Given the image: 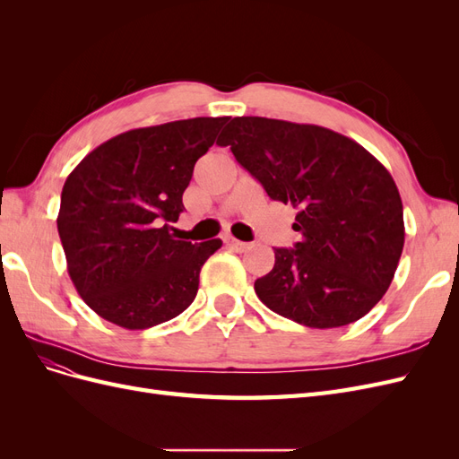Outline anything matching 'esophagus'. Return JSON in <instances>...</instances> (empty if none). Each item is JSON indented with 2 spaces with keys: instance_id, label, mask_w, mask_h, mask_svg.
I'll list each match as a JSON object with an SVG mask.
<instances>
[{
  "instance_id": "esophagus-1",
  "label": "esophagus",
  "mask_w": 459,
  "mask_h": 459,
  "mask_svg": "<svg viewBox=\"0 0 459 459\" xmlns=\"http://www.w3.org/2000/svg\"><path fill=\"white\" fill-rule=\"evenodd\" d=\"M226 243L233 248V251H238V253H245L247 248H248V243L239 241V239H235V238H228V239H226Z\"/></svg>"
}]
</instances>
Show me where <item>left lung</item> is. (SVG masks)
<instances>
[{"instance_id":"left-lung-1","label":"left lung","mask_w":459,"mask_h":459,"mask_svg":"<svg viewBox=\"0 0 459 459\" xmlns=\"http://www.w3.org/2000/svg\"><path fill=\"white\" fill-rule=\"evenodd\" d=\"M220 147L268 197L293 204L295 248H273L258 299L293 322L331 329L364 317L391 285L404 248V212L393 176L351 137L316 124L233 118Z\"/></svg>"}]
</instances>
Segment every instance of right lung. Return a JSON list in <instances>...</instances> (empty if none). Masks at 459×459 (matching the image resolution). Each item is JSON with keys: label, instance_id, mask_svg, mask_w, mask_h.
Returning <instances> with one entry per match:
<instances>
[{"label": "right lung", "instance_id": "right-lung-1", "mask_svg": "<svg viewBox=\"0 0 459 459\" xmlns=\"http://www.w3.org/2000/svg\"><path fill=\"white\" fill-rule=\"evenodd\" d=\"M230 117L135 128L95 147L68 174L57 216L68 275L88 307L124 329H147L195 300L220 239H174L193 166Z\"/></svg>", "mask_w": 459, "mask_h": 459}]
</instances>
